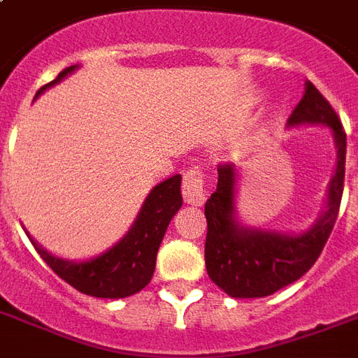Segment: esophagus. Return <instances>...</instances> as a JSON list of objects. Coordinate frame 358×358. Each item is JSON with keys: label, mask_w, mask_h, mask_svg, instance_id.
<instances>
[{"label": "esophagus", "mask_w": 358, "mask_h": 358, "mask_svg": "<svg viewBox=\"0 0 358 358\" xmlns=\"http://www.w3.org/2000/svg\"><path fill=\"white\" fill-rule=\"evenodd\" d=\"M182 195L187 204L193 206H201L206 195H204V174L199 167L189 169L184 173V180H182Z\"/></svg>", "instance_id": "34e87169"}]
</instances>
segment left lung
<instances>
[{"mask_svg": "<svg viewBox=\"0 0 358 358\" xmlns=\"http://www.w3.org/2000/svg\"><path fill=\"white\" fill-rule=\"evenodd\" d=\"M327 124L334 131L338 165L329 187L327 212L310 230L299 236L239 229L234 221L236 169L232 163L217 167V189L204 206L208 221L206 271L230 297H266L295 282L322 255L340 212L345 176V131L327 98L305 83V92L289 115L288 124Z\"/></svg>", "mask_w": 358, "mask_h": 358, "instance_id": "obj_1", "label": "left lung"}]
</instances>
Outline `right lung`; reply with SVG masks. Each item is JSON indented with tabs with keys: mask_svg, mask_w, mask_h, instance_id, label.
<instances>
[{
	"mask_svg": "<svg viewBox=\"0 0 358 358\" xmlns=\"http://www.w3.org/2000/svg\"><path fill=\"white\" fill-rule=\"evenodd\" d=\"M74 69L76 66L64 69L55 80L41 87L36 96L42 91H46L48 87L63 80ZM180 180L182 176L176 174L156 185L146 199L134 229L108 252L92 260L80 262V264L61 260L46 252L41 245H36L29 238L31 243L35 245L36 252L52 267V271H55V275H59L64 282H69L81 294L103 297V299L129 297L141 292L152 280L159 243L173 215L182 206Z\"/></svg>",
	"mask_w": 358,
	"mask_h": 358,
	"instance_id": "add662e5",
	"label": "right lung"
}]
</instances>
